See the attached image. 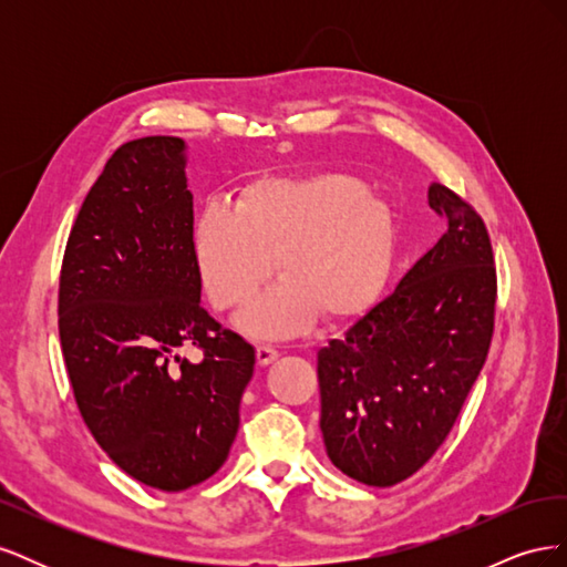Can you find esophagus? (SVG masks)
I'll use <instances>...</instances> for the list:
<instances>
[{"instance_id":"obj_1","label":"esophagus","mask_w":567,"mask_h":567,"mask_svg":"<svg viewBox=\"0 0 567 567\" xmlns=\"http://www.w3.org/2000/svg\"><path fill=\"white\" fill-rule=\"evenodd\" d=\"M277 357H279V352L271 346H257V364L260 367H269Z\"/></svg>"}]
</instances>
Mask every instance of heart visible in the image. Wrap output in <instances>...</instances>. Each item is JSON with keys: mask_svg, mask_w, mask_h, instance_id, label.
<instances>
[{"mask_svg": "<svg viewBox=\"0 0 567 567\" xmlns=\"http://www.w3.org/2000/svg\"><path fill=\"white\" fill-rule=\"evenodd\" d=\"M398 225L390 205L362 179L340 173L262 177L227 205L205 208L194 225V262L217 310L246 305L236 326L255 338H286L317 317L326 323L364 315L394 262Z\"/></svg>", "mask_w": 567, "mask_h": 567, "instance_id": "heart-1", "label": "heart"}]
</instances>
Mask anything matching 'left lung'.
Segmentation results:
<instances>
[{"instance_id":"1","label":"left lung","mask_w":567,"mask_h":567,"mask_svg":"<svg viewBox=\"0 0 567 567\" xmlns=\"http://www.w3.org/2000/svg\"><path fill=\"white\" fill-rule=\"evenodd\" d=\"M447 231L398 288L317 352L321 435L357 483L392 487L450 435L487 359L496 274L485 221L447 186H427Z\"/></svg>"}]
</instances>
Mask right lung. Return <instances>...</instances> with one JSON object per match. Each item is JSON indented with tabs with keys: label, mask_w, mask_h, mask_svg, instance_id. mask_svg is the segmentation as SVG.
Segmentation results:
<instances>
[{
	"label": "right lung",
	"mask_w": 567,
	"mask_h": 567,
	"mask_svg": "<svg viewBox=\"0 0 567 567\" xmlns=\"http://www.w3.org/2000/svg\"><path fill=\"white\" fill-rule=\"evenodd\" d=\"M186 144L120 146L90 188L61 267L59 336L80 414L115 466L182 492L227 461L255 348L203 310ZM196 344L188 363L176 350Z\"/></svg>",
	"instance_id": "add662e5"
}]
</instances>
